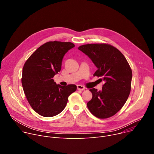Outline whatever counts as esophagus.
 <instances>
[{"label":"esophagus","mask_w":154,"mask_h":154,"mask_svg":"<svg viewBox=\"0 0 154 154\" xmlns=\"http://www.w3.org/2000/svg\"><path fill=\"white\" fill-rule=\"evenodd\" d=\"M77 90H80V91H83V90H85V87L81 85H77Z\"/></svg>","instance_id":"1"}]
</instances>
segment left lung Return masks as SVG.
I'll list each match as a JSON object with an SVG mask.
<instances>
[{"label":"left lung","instance_id":"8db88e82","mask_svg":"<svg viewBox=\"0 0 154 154\" xmlns=\"http://www.w3.org/2000/svg\"><path fill=\"white\" fill-rule=\"evenodd\" d=\"M79 50L87 54L97 69L94 76L104 80L102 91L92 88V99L87 103L90 112L99 119L114 116L127 101L131 91L132 71L123 54L108 44H89Z\"/></svg>","mask_w":154,"mask_h":154}]
</instances>
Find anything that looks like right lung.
<instances>
[{
  "label": "right lung",
  "instance_id": "add662e5",
  "mask_svg": "<svg viewBox=\"0 0 154 154\" xmlns=\"http://www.w3.org/2000/svg\"><path fill=\"white\" fill-rule=\"evenodd\" d=\"M71 42L50 41L38 47L27 59L23 68L22 86L29 104L39 115L51 117L65 108L69 96L75 85L63 87L53 77L61 69L64 54L74 47Z\"/></svg>",
  "mask_w": 154,
  "mask_h": 154
}]
</instances>
